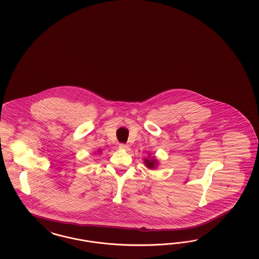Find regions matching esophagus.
Segmentation results:
<instances>
[{"instance_id": "esophagus-1", "label": "esophagus", "mask_w": 259, "mask_h": 259, "mask_svg": "<svg viewBox=\"0 0 259 259\" xmlns=\"http://www.w3.org/2000/svg\"><path fill=\"white\" fill-rule=\"evenodd\" d=\"M118 148L121 150H124V151H129L130 150V146L128 144H124V143H120L118 145Z\"/></svg>"}]
</instances>
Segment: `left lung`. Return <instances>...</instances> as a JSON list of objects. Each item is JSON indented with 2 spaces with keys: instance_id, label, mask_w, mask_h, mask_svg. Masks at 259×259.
Returning <instances> with one entry per match:
<instances>
[{
  "instance_id": "1",
  "label": "left lung",
  "mask_w": 259,
  "mask_h": 259,
  "mask_svg": "<svg viewBox=\"0 0 259 259\" xmlns=\"http://www.w3.org/2000/svg\"><path fill=\"white\" fill-rule=\"evenodd\" d=\"M144 163L149 168V169H155L157 165V159L155 157H152L151 159L144 158Z\"/></svg>"
}]
</instances>
